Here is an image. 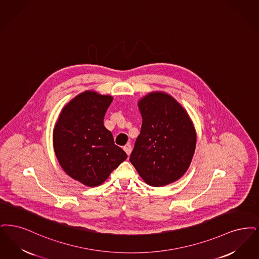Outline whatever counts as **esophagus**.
<instances>
[{
  "label": "esophagus",
  "mask_w": 259,
  "mask_h": 259,
  "mask_svg": "<svg viewBox=\"0 0 259 259\" xmlns=\"http://www.w3.org/2000/svg\"><path fill=\"white\" fill-rule=\"evenodd\" d=\"M124 152L126 153V155H127V156H130V155H131V153H132V145H131L130 143H127L126 145H124Z\"/></svg>",
  "instance_id": "1"
}]
</instances>
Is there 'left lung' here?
<instances>
[{
    "instance_id": "obj_1",
    "label": "left lung",
    "mask_w": 259,
    "mask_h": 259,
    "mask_svg": "<svg viewBox=\"0 0 259 259\" xmlns=\"http://www.w3.org/2000/svg\"><path fill=\"white\" fill-rule=\"evenodd\" d=\"M142 116L130 161L142 179L162 187L180 179L191 164L196 134L180 104L165 93H151L138 103Z\"/></svg>"
}]
</instances>
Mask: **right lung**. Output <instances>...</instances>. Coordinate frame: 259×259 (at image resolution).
Listing matches in <instances>:
<instances>
[{
  "mask_svg": "<svg viewBox=\"0 0 259 259\" xmlns=\"http://www.w3.org/2000/svg\"><path fill=\"white\" fill-rule=\"evenodd\" d=\"M112 101L110 96L84 92L64 107L54 128V150L62 168L88 187L102 184L127 158L103 125Z\"/></svg>",
  "mask_w": 259,
  "mask_h": 259,
  "instance_id": "obj_1",
  "label": "right lung"
}]
</instances>
